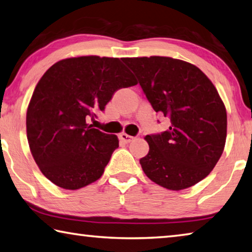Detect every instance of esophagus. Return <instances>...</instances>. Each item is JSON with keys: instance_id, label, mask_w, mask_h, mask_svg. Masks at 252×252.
<instances>
[{"instance_id": "1", "label": "esophagus", "mask_w": 252, "mask_h": 252, "mask_svg": "<svg viewBox=\"0 0 252 252\" xmlns=\"http://www.w3.org/2000/svg\"><path fill=\"white\" fill-rule=\"evenodd\" d=\"M119 138H120V140L123 142V143H130L131 141H133V136H131L129 134L126 133H121L120 135H119Z\"/></svg>"}]
</instances>
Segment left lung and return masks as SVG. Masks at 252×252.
Masks as SVG:
<instances>
[{
    "label": "left lung",
    "mask_w": 252,
    "mask_h": 252,
    "mask_svg": "<svg viewBox=\"0 0 252 252\" xmlns=\"http://www.w3.org/2000/svg\"><path fill=\"white\" fill-rule=\"evenodd\" d=\"M139 78L155 112L171 121L161 134L146 135L150 150L140 159L151 181L171 190L197 184L225 149L226 107L213 82L193 63L163 56L123 58Z\"/></svg>",
    "instance_id": "8db88e82"
}]
</instances>
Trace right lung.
Here are the masks:
<instances>
[{
	"mask_svg": "<svg viewBox=\"0 0 252 252\" xmlns=\"http://www.w3.org/2000/svg\"><path fill=\"white\" fill-rule=\"evenodd\" d=\"M136 84L113 57L62 59L45 72L26 112L31 153L45 177L70 190L101 177L119 140L86 121L104 110L114 91Z\"/></svg>",
	"mask_w": 252,
	"mask_h": 252,
	"instance_id": "1",
	"label": "right lung"
}]
</instances>
